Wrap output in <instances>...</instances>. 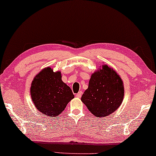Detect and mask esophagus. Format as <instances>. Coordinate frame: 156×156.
Returning a JSON list of instances; mask_svg holds the SVG:
<instances>
[{"mask_svg":"<svg viewBox=\"0 0 156 156\" xmlns=\"http://www.w3.org/2000/svg\"><path fill=\"white\" fill-rule=\"evenodd\" d=\"M82 94H83V92L82 91H79V92L76 94V97H78V98H80L81 97H82Z\"/></svg>","mask_w":156,"mask_h":156,"instance_id":"1","label":"esophagus"}]
</instances>
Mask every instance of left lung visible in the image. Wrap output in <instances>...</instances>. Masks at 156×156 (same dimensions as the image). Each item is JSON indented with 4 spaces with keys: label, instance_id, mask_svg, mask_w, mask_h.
I'll use <instances>...</instances> for the list:
<instances>
[{
    "label": "left lung",
    "instance_id": "obj_1",
    "mask_svg": "<svg viewBox=\"0 0 156 156\" xmlns=\"http://www.w3.org/2000/svg\"><path fill=\"white\" fill-rule=\"evenodd\" d=\"M124 89L118 74L107 65L91 76L88 89L81 100L89 112L97 117L107 116L115 112L122 103Z\"/></svg>",
    "mask_w": 156,
    "mask_h": 156
}]
</instances>
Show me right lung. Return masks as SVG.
Returning a JSON list of instances; mask_svg holds the SVG:
<instances>
[{
	"label": "right lung",
	"instance_id": "1",
	"mask_svg": "<svg viewBox=\"0 0 156 156\" xmlns=\"http://www.w3.org/2000/svg\"><path fill=\"white\" fill-rule=\"evenodd\" d=\"M30 94L37 110L51 118L60 114L74 97L70 87L62 81L61 72H54L50 67L34 78Z\"/></svg>",
	"mask_w": 156,
	"mask_h": 156
}]
</instances>
